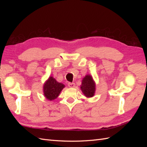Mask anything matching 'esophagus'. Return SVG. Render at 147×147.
Masks as SVG:
<instances>
[{
  "mask_svg": "<svg viewBox=\"0 0 147 147\" xmlns=\"http://www.w3.org/2000/svg\"><path fill=\"white\" fill-rule=\"evenodd\" d=\"M67 85L69 87H70V88H74V86H75V83H71V82H69L67 83Z\"/></svg>",
  "mask_w": 147,
  "mask_h": 147,
  "instance_id": "1",
  "label": "esophagus"
}]
</instances>
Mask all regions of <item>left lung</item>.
<instances>
[{
    "mask_svg": "<svg viewBox=\"0 0 147 147\" xmlns=\"http://www.w3.org/2000/svg\"><path fill=\"white\" fill-rule=\"evenodd\" d=\"M81 90H82L84 95L87 97H92L94 95L95 84L91 76L86 75L84 78L82 80V85H81Z\"/></svg>",
    "mask_w": 147,
    "mask_h": 147,
    "instance_id": "8db88e82",
    "label": "left lung"
}]
</instances>
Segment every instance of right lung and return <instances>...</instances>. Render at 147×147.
I'll return each mask as SVG.
<instances>
[{"label":"right lung","mask_w":147,"mask_h":147,"mask_svg":"<svg viewBox=\"0 0 147 147\" xmlns=\"http://www.w3.org/2000/svg\"><path fill=\"white\" fill-rule=\"evenodd\" d=\"M64 88L63 84L58 83L54 78L51 76L43 85V93L47 98L52 100L57 97Z\"/></svg>","instance_id":"add662e5"}]
</instances>
